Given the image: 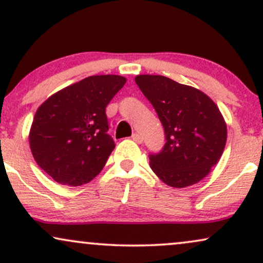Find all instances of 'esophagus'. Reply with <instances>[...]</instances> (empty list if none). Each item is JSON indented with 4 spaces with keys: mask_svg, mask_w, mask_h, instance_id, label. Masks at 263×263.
<instances>
[{
    "mask_svg": "<svg viewBox=\"0 0 263 263\" xmlns=\"http://www.w3.org/2000/svg\"><path fill=\"white\" fill-rule=\"evenodd\" d=\"M132 140H134L136 143L141 144L142 141H143V138H142V136L140 134H134L132 135Z\"/></svg>",
    "mask_w": 263,
    "mask_h": 263,
    "instance_id": "esophagus-1",
    "label": "esophagus"
}]
</instances>
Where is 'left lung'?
Listing matches in <instances>:
<instances>
[{"instance_id":"left-lung-1","label":"left lung","mask_w":263,"mask_h":263,"mask_svg":"<svg viewBox=\"0 0 263 263\" xmlns=\"http://www.w3.org/2000/svg\"><path fill=\"white\" fill-rule=\"evenodd\" d=\"M136 84L158 114L164 147L149 156V165L173 188L197 184L224 152L228 127L218 105L201 90L162 75H137Z\"/></svg>"}]
</instances>
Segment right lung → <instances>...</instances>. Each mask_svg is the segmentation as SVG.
Listing matches in <instances>:
<instances>
[{"instance_id":"add662e5","label":"right lung","mask_w":263,"mask_h":263,"mask_svg":"<svg viewBox=\"0 0 263 263\" xmlns=\"http://www.w3.org/2000/svg\"><path fill=\"white\" fill-rule=\"evenodd\" d=\"M126 78L92 75L59 90L38 107L29 147L39 167L63 185L79 186L100 173L115 142L105 108Z\"/></svg>"}]
</instances>
